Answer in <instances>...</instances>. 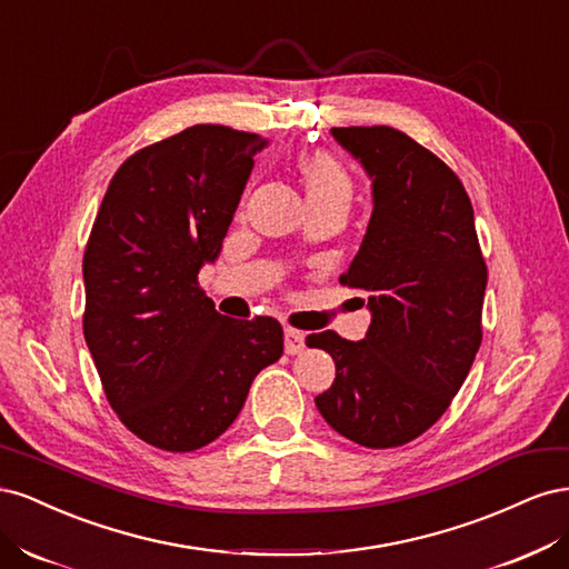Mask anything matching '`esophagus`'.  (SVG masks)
<instances>
[{
    "instance_id": "1",
    "label": "esophagus",
    "mask_w": 569,
    "mask_h": 569,
    "mask_svg": "<svg viewBox=\"0 0 569 569\" xmlns=\"http://www.w3.org/2000/svg\"><path fill=\"white\" fill-rule=\"evenodd\" d=\"M303 349H306V337H303V332L295 330V327H287V330H284V351H287L289 356H297V353H301Z\"/></svg>"
}]
</instances>
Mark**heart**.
Wrapping results in <instances>:
<instances>
[{
	"instance_id": "heart-1",
	"label": "heart",
	"mask_w": 569,
	"mask_h": 569,
	"mask_svg": "<svg viewBox=\"0 0 569 569\" xmlns=\"http://www.w3.org/2000/svg\"><path fill=\"white\" fill-rule=\"evenodd\" d=\"M308 189V199L320 201L330 197H351V180L343 168L322 151H313L299 163Z\"/></svg>"
}]
</instances>
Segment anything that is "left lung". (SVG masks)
Wrapping results in <instances>:
<instances>
[{
	"instance_id": "1",
	"label": "left lung",
	"mask_w": 569,
	"mask_h": 569,
	"mask_svg": "<svg viewBox=\"0 0 569 569\" xmlns=\"http://www.w3.org/2000/svg\"><path fill=\"white\" fill-rule=\"evenodd\" d=\"M330 132L372 182L368 232L339 278L366 291L372 320L360 341L332 330L306 339L337 368L316 406L341 437L391 449L432 427L468 377L487 263L470 197L432 151L389 126Z\"/></svg>"
}]
</instances>
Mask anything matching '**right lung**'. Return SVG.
Instances as JSON below:
<instances>
[{
    "instance_id": "right-lung-1",
    "label": "right lung",
    "mask_w": 569,
    "mask_h": 569,
    "mask_svg": "<svg viewBox=\"0 0 569 569\" xmlns=\"http://www.w3.org/2000/svg\"><path fill=\"white\" fill-rule=\"evenodd\" d=\"M266 147L261 134L192 126L132 153L99 206L82 258L84 341L120 422L157 449L218 439L282 356L278 320L220 316L197 282Z\"/></svg>"
}]
</instances>
